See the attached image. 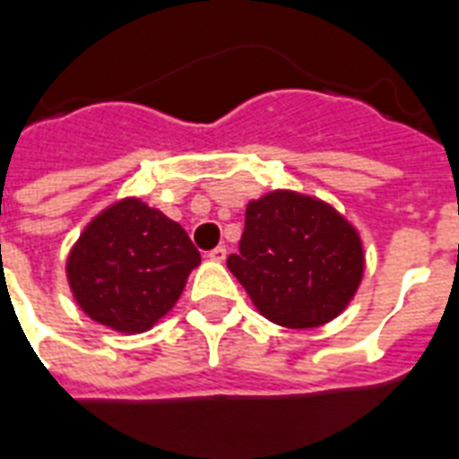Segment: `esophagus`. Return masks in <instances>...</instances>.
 <instances>
[{
    "instance_id": "obj_1",
    "label": "esophagus",
    "mask_w": 459,
    "mask_h": 459,
    "mask_svg": "<svg viewBox=\"0 0 459 459\" xmlns=\"http://www.w3.org/2000/svg\"><path fill=\"white\" fill-rule=\"evenodd\" d=\"M208 258H211V261L222 263L227 258V248L225 247H215L212 251H208Z\"/></svg>"
}]
</instances>
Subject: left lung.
Listing matches in <instances>:
<instances>
[{
	"label": "left lung",
	"instance_id": "8db88e82",
	"mask_svg": "<svg viewBox=\"0 0 459 459\" xmlns=\"http://www.w3.org/2000/svg\"><path fill=\"white\" fill-rule=\"evenodd\" d=\"M227 268L265 318L316 328L354 297L364 248L335 208L294 191H273L247 205L239 254L227 258Z\"/></svg>",
	"mask_w": 459,
	"mask_h": 459
}]
</instances>
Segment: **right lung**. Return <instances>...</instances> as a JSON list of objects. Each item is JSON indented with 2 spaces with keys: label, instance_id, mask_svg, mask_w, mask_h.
Instances as JSON below:
<instances>
[{
  "label": "right lung",
  "instance_id": "obj_1",
  "mask_svg": "<svg viewBox=\"0 0 459 459\" xmlns=\"http://www.w3.org/2000/svg\"><path fill=\"white\" fill-rule=\"evenodd\" d=\"M201 263L189 234L138 198L109 205L71 248L66 278L78 307L119 333H143L174 307Z\"/></svg>",
  "mask_w": 459,
  "mask_h": 459
}]
</instances>
